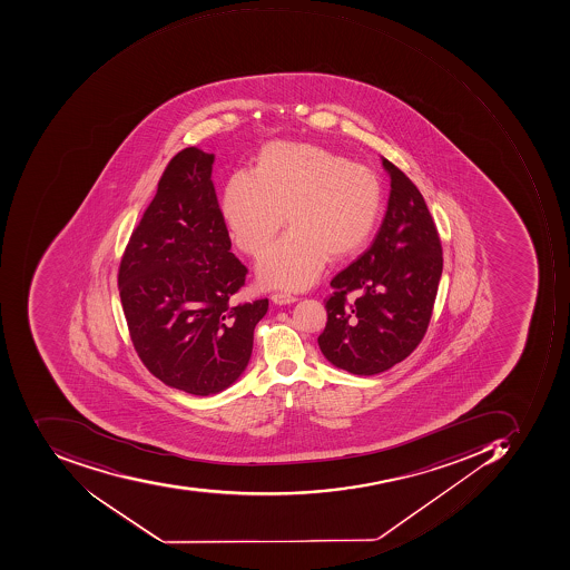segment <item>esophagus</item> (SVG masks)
<instances>
[{
  "label": "esophagus",
  "instance_id": "esophagus-1",
  "mask_svg": "<svg viewBox=\"0 0 570 570\" xmlns=\"http://www.w3.org/2000/svg\"><path fill=\"white\" fill-rule=\"evenodd\" d=\"M272 302L276 303V305H291V303L298 302L296 296H291L287 293H276L271 296Z\"/></svg>",
  "mask_w": 570,
  "mask_h": 570
}]
</instances>
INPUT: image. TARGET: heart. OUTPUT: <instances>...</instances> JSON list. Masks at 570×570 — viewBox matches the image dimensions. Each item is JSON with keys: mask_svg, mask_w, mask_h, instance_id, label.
Returning a JSON list of instances; mask_svg holds the SVG:
<instances>
[{"mask_svg": "<svg viewBox=\"0 0 570 570\" xmlns=\"http://www.w3.org/2000/svg\"><path fill=\"white\" fill-rule=\"evenodd\" d=\"M382 188L372 169L324 147L276 141L257 157L255 171L227 179L223 217L243 254L257 257L262 284L299 291L312 286L328 257L353 255L379 223Z\"/></svg>", "mask_w": 570, "mask_h": 570, "instance_id": "obj_1", "label": "heart"}]
</instances>
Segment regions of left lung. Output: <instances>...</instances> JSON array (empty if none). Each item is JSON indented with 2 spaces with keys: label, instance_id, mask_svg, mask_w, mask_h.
<instances>
[{
  "label": "left lung",
  "instance_id": "left-lung-1",
  "mask_svg": "<svg viewBox=\"0 0 570 570\" xmlns=\"http://www.w3.org/2000/svg\"><path fill=\"white\" fill-rule=\"evenodd\" d=\"M391 176L387 213L370 248L332 279L324 356L353 375H376L406 360L432 318L442 245L416 185L382 157ZM358 298L346 303V294Z\"/></svg>",
  "mask_w": 570,
  "mask_h": 570
}]
</instances>
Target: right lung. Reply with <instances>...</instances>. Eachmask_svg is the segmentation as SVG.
<instances>
[{"mask_svg":"<svg viewBox=\"0 0 570 570\" xmlns=\"http://www.w3.org/2000/svg\"><path fill=\"white\" fill-rule=\"evenodd\" d=\"M214 154L188 147L169 160L119 264L131 343L154 376L186 394L235 384L268 299L232 305L246 267L217 202Z\"/></svg>","mask_w":570,"mask_h":570,"instance_id":"obj_1","label":"right lung"}]
</instances>
